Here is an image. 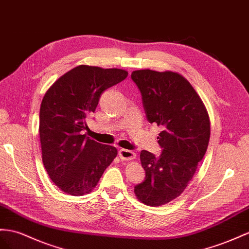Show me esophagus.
Instances as JSON below:
<instances>
[{
	"instance_id": "obj_1",
	"label": "esophagus",
	"mask_w": 249,
	"mask_h": 249,
	"mask_svg": "<svg viewBox=\"0 0 249 249\" xmlns=\"http://www.w3.org/2000/svg\"><path fill=\"white\" fill-rule=\"evenodd\" d=\"M119 157L121 160H123V161H130L136 158V152L122 148L119 150Z\"/></svg>"
}]
</instances>
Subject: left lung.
Wrapping results in <instances>:
<instances>
[{
  "label": "left lung",
  "instance_id": "obj_1",
  "mask_svg": "<svg viewBox=\"0 0 249 249\" xmlns=\"http://www.w3.org/2000/svg\"><path fill=\"white\" fill-rule=\"evenodd\" d=\"M131 79L142 94L147 120L158 125L160 157L142 150L146 177L135 187L140 202L161 206L179 196L193 179L205 155L210 138V121L205 105L195 88L176 71L135 70Z\"/></svg>",
  "mask_w": 249,
  "mask_h": 249
}]
</instances>
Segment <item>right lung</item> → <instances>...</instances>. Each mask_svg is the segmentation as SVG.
Returning a JSON list of instances; mask_svg holds the SVG:
<instances>
[{
  "label": "right lung",
  "instance_id": "right-lung-1",
  "mask_svg": "<svg viewBox=\"0 0 249 249\" xmlns=\"http://www.w3.org/2000/svg\"><path fill=\"white\" fill-rule=\"evenodd\" d=\"M119 68L79 65L48 88L40 108L39 133L44 167L52 181L71 196L89 194L118 155L116 147L91 140L86 118L101 93L125 80Z\"/></svg>",
  "mask_w": 249,
  "mask_h": 249
}]
</instances>
